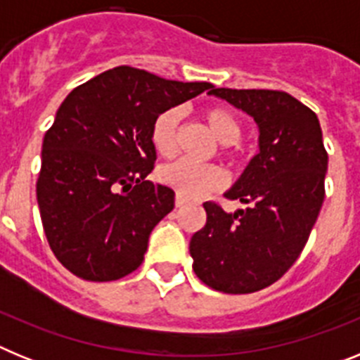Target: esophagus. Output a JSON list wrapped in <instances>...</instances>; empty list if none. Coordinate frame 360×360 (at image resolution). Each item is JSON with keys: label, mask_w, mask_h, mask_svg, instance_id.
<instances>
[{"label": "esophagus", "mask_w": 360, "mask_h": 360, "mask_svg": "<svg viewBox=\"0 0 360 360\" xmlns=\"http://www.w3.org/2000/svg\"><path fill=\"white\" fill-rule=\"evenodd\" d=\"M186 203H187V200H186V198H182V196H180V195H176V198H174V205H176L178 209L184 207V205H186Z\"/></svg>", "instance_id": "34e87169"}]
</instances>
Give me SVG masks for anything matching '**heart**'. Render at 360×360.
Returning a JSON list of instances; mask_svg holds the SVG:
<instances>
[{"instance_id": "1", "label": "heart", "mask_w": 360, "mask_h": 360, "mask_svg": "<svg viewBox=\"0 0 360 360\" xmlns=\"http://www.w3.org/2000/svg\"><path fill=\"white\" fill-rule=\"evenodd\" d=\"M203 120L221 144H232L240 139V122L232 111L221 106L205 108ZM180 120L178 108H167L155 117L151 124V144L164 158L173 157L176 151V128ZM158 180L182 198H202L212 191L225 186V173L216 165H200L189 160H178L164 165L158 171Z\"/></svg>"}]
</instances>
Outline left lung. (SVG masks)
<instances>
[{
	"instance_id": "left-lung-1",
	"label": "left lung",
	"mask_w": 360,
	"mask_h": 360,
	"mask_svg": "<svg viewBox=\"0 0 360 360\" xmlns=\"http://www.w3.org/2000/svg\"><path fill=\"white\" fill-rule=\"evenodd\" d=\"M209 95L252 117L259 151L225 193L247 207L203 203L207 221L189 252L207 287L250 294L278 281L304 249L324 200L328 153L316 113L285 91L212 86Z\"/></svg>"
}]
</instances>
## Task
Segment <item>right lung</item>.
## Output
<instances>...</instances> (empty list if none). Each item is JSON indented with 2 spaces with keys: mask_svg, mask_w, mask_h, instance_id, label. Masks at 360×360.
<instances>
[{
  "mask_svg": "<svg viewBox=\"0 0 360 360\" xmlns=\"http://www.w3.org/2000/svg\"><path fill=\"white\" fill-rule=\"evenodd\" d=\"M117 66L70 91L43 139L37 203L56 257L88 281H115L144 262L149 234L174 207L153 184L151 124L211 90Z\"/></svg>",
  "mask_w": 360,
  "mask_h": 360,
  "instance_id": "right-lung-1",
  "label": "right lung"
}]
</instances>
